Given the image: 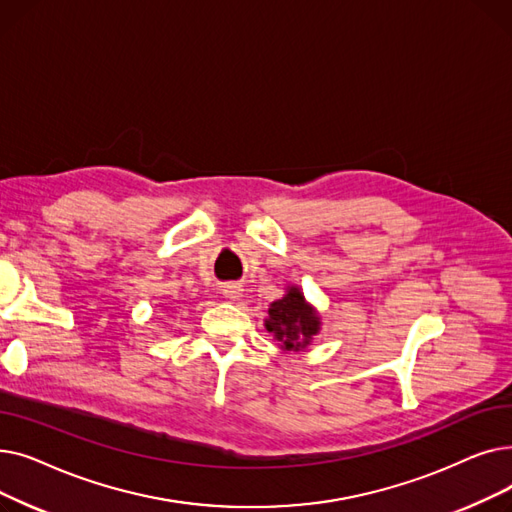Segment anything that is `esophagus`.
<instances>
[{"mask_svg":"<svg viewBox=\"0 0 512 512\" xmlns=\"http://www.w3.org/2000/svg\"><path fill=\"white\" fill-rule=\"evenodd\" d=\"M222 294H224L226 299L236 301V299L242 297V286H240V284H224V286H222Z\"/></svg>","mask_w":512,"mask_h":512,"instance_id":"esophagus-1","label":"esophagus"}]
</instances>
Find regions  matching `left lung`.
<instances>
[{
	"label": "left lung",
	"mask_w": 512,
	"mask_h": 512,
	"mask_svg": "<svg viewBox=\"0 0 512 512\" xmlns=\"http://www.w3.org/2000/svg\"><path fill=\"white\" fill-rule=\"evenodd\" d=\"M267 315L270 317L265 319V328L276 336L284 351L305 348L319 330V317L305 303L299 288H290L282 299L274 301Z\"/></svg>",
	"instance_id": "1"
}]
</instances>
